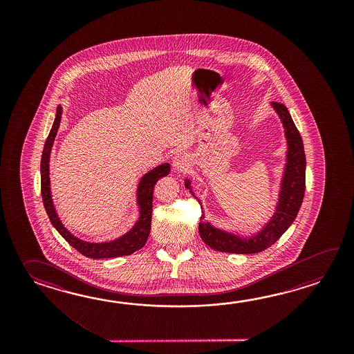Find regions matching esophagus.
<instances>
[{
    "label": "esophagus",
    "mask_w": 354,
    "mask_h": 354,
    "mask_svg": "<svg viewBox=\"0 0 354 354\" xmlns=\"http://www.w3.org/2000/svg\"><path fill=\"white\" fill-rule=\"evenodd\" d=\"M172 166L177 172H185L189 167V158L186 153H177L172 160Z\"/></svg>",
    "instance_id": "obj_1"
}]
</instances>
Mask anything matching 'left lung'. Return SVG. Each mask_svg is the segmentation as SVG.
Masks as SVG:
<instances>
[{"mask_svg": "<svg viewBox=\"0 0 354 354\" xmlns=\"http://www.w3.org/2000/svg\"><path fill=\"white\" fill-rule=\"evenodd\" d=\"M272 106L276 113H279V119L283 124L287 140L286 167L281 183L277 207L271 220L264 225L263 229L250 238H241L239 235L226 233L224 230L214 227L209 221H205V215L203 214L198 225L201 239L210 248L218 252L253 254L270 248L294 223L297 212L300 210L305 195L306 171L304 143L286 106L279 102H272ZM189 185V180H185V186L191 189Z\"/></svg>", "mask_w": 354, "mask_h": 354, "instance_id": "obj_1", "label": "left lung"}]
</instances>
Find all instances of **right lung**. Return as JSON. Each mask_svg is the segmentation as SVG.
Wrapping results in <instances>:
<instances>
[{
	"label": "right lung",
	"mask_w": 354,
	"mask_h": 354,
	"mask_svg": "<svg viewBox=\"0 0 354 354\" xmlns=\"http://www.w3.org/2000/svg\"><path fill=\"white\" fill-rule=\"evenodd\" d=\"M60 118H62V107H57V115L53 122V127L50 129V133L46 138L44 149L41 154L40 162V176H41V197L46 207V214L49 216L50 223L58 230V233L66 241L77 249L81 254L93 259L100 258H115V257L129 256L133 254L138 249H142L144 244L148 241V236L151 233V207H153V189L157 183V180L169 174L171 166L168 163L151 169V172L144 174L143 178L139 182L138 186V205L140 209V216L136 221V225L130 229V232L124 234L119 239L105 241V243H90L84 241L69 233L67 229L63 226L60 218H58L55 207H54L52 194H50V180H49V157L50 151L53 147L54 139L57 136V131L59 128Z\"/></svg>",
	"instance_id": "right-lung-1"
}]
</instances>
